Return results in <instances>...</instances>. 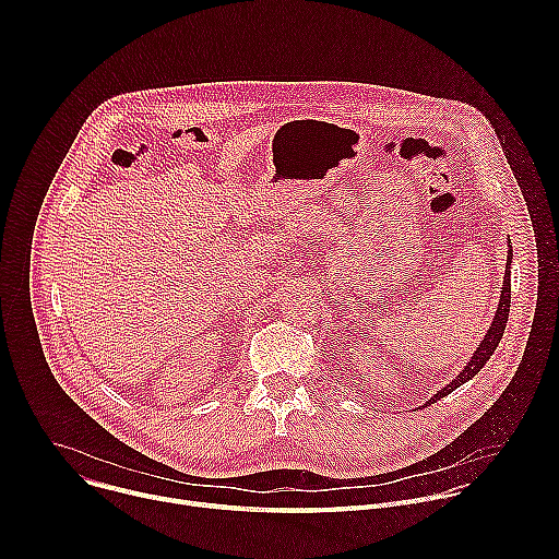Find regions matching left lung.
<instances>
[{
  "mask_svg": "<svg viewBox=\"0 0 559 559\" xmlns=\"http://www.w3.org/2000/svg\"><path fill=\"white\" fill-rule=\"evenodd\" d=\"M511 257H513V250L509 248V259H507V274H504V287H502V296H500V305H498V311H496V316H493V323H491V328H489V332H487V336H485V341L477 345V349H475V354L471 356V360L466 362V367L457 373V378H453L444 389H440L431 401L427 403V405H431V403H436V401H440V397H444V395H449L451 391H455L460 384H464L466 380H471L477 371H480L485 365H487V360L493 356V352H496V347L500 345V341H502V336H504V328H507V321H509V307H511Z\"/></svg>",
  "mask_w": 559,
  "mask_h": 559,
  "instance_id": "left-lung-1",
  "label": "left lung"
}]
</instances>
